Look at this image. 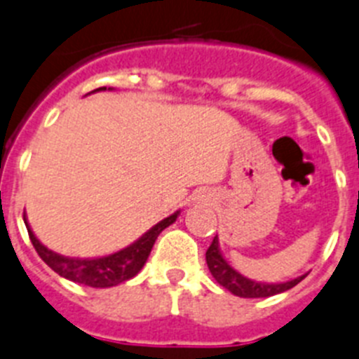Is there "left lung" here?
I'll use <instances>...</instances> for the list:
<instances>
[{
  "mask_svg": "<svg viewBox=\"0 0 359 359\" xmlns=\"http://www.w3.org/2000/svg\"><path fill=\"white\" fill-rule=\"evenodd\" d=\"M205 258H207V265H209V271L214 280L222 287H225L229 292H232L234 296H240V298H269V296L292 289L294 285H298L307 276H298L294 280L281 281V283H265V281L250 280V278L236 271L231 263L226 262L225 256L222 254V249H219L217 236H214Z\"/></svg>",
  "mask_w": 359,
  "mask_h": 359,
  "instance_id": "left-lung-1",
  "label": "left lung"
}]
</instances>
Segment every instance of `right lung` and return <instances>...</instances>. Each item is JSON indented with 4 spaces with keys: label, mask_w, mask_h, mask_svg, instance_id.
Returning <instances> with one entry per match:
<instances>
[{
    "label": "right lung",
    "mask_w": 359,
    "mask_h": 359,
    "mask_svg": "<svg viewBox=\"0 0 359 359\" xmlns=\"http://www.w3.org/2000/svg\"><path fill=\"white\" fill-rule=\"evenodd\" d=\"M101 90H112V87H100L92 92ZM177 216H180V210L156 223L152 229H149L145 234L140 236L134 243L127 245L125 249L107 254V256H100V258H70V256H63V254L47 249L32 232L29 222H27V216H23V219H25L27 231H29L34 249L52 271L57 272L65 280L74 281V283L88 285V287H94V289H107V287H116V285L130 280L142 271L150 250H152L156 240H158L159 232L167 229L168 225H172Z\"/></svg>",
    "instance_id": "1"
}]
</instances>
